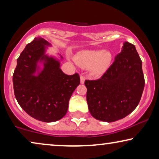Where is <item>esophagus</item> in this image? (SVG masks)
I'll return each mask as SVG.
<instances>
[{"label": "esophagus", "instance_id": "34e87169", "mask_svg": "<svg viewBox=\"0 0 159 159\" xmlns=\"http://www.w3.org/2000/svg\"><path fill=\"white\" fill-rule=\"evenodd\" d=\"M84 80H85V77H84V76L82 75H80V82H81L82 84H84Z\"/></svg>", "mask_w": 159, "mask_h": 159}]
</instances>
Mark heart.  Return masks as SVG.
Masks as SVG:
<instances>
[{"instance_id": "b5f03b06", "label": "heart", "mask_w": 159, "mask_h": 159, "mask_svg": "<svg viewBox=\"0 0 159 159\" xmlns=\"http://www.w3.org/2000/svg\"><path fill=\"white\" fill-rule=\"evenodd\" d=\"M111 59V53L106 51H82L75 58L79 66L84 68L90 67L91 73L95 76L103 75L109 66Z\"/></svg>"}]
</instances>
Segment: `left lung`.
Wrapping results in <instances>:
<instances>
[{
  "label": "left lung",
  "mask_w": 159,
  "mask_h": 159,
  "mask_svg": "<svg viewBox=\"0 0 159 159\" xmlns=\"http://www.w3.org/2000/svg\"><path fill=\"white\" fill-rule=\"evenodd\" d=\"M122 48L101 78L84 81L89 111L98 120L113 122L125 118L142 96V61L132 43L125 42Z\"/></svg>",
  "instance_id": "left-lung-1"
}]
</instances>
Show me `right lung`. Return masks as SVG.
I'll use <instances>...</instances> for the list:
<instances>
[{"instance_id":"right-lung-1","label":"right lung","mask_w":159,"mask_h":159,"mask_svg":"<svg viewBox=\"0 0 159 159\" xmlns=\"http://www.w3.org/2000/svg\"><path fill=\"white\" fill-rule=\"evenodd\" d=\"M49 43L35 38L26 45L17 58L13 75V84L19 106L37 120L52 122L63 118L68 110L69 99L80 83L78 73L67 75L60 69V63L45 55ZM45 61L44 69L35 77L36 62Z\"/></svg>"}]
</instances>
